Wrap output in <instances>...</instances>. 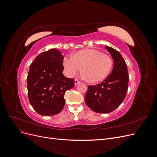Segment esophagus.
Masks as SVG:
<instances>
[{
    "label": "esophagus",
    "instance_id": "34e87169",
    "mask_svg": "<svg viewBox=\"0 0 157 157\" xmlns=\"http://www.w3.org/2000/svg\"><path fill=\"white\" fill-rule=\"evenodd\" d=\"M80 82V80H78V79H77V78L75 79V85H77Z\"/></svg>",
    "mask_w": 157,
    "mask_h": 157
}]
</instances>
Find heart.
I'll return each mask as SVG.
<instances>
[{"mask_svg": "<svg viewBox=\"0 0 157 157\" xmlns=\"http://www.w3.org/2000/svg\"><path fill=\"white\" fill-rule=\"evenodd\" d=\"M113 59L96 49L78 51L73 57L63 59V67L69 76L78 73L82 67L83 75L90 82H98L105 78L113 67Z\"/></svg>", "mask_w": 157, "mask_h": 157, "instance_id": "b5f03b06", "label": "heart"}]
</instances>
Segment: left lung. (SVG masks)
<instances>
[{
    "mask_svg": "<svg viewBox=\"0 0 157 157\" xmlns=\"http://www.w3.org/2000/svg\"><path fill=\"white\" fill-rule=\"evenodd\" d=\"M112 56L114 65L112 73L101 83L88 86L84 99L92 111L98 113H109L119 106L126 96L128 88L127 65L117 50L106 46Z\"/></svg>",
    "mask_w": 157,
    "mask_h": 157,
    "instance_id": "1",
    "label": "left lung"
}]
</instances>
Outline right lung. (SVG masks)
<instances>
[{
	"mask_svg": "<svg viewBox=\"0 0 157 157\" xmlns=\"http://www.w3.org/2000/svg\"><path fill=\"white\" fill-rule=\"evenodd\" d=\"M63 56L50 49L39 54L31 64L27 75L28 98L39 115L53 116L65 105L64 94L75 86V80L62 73Z\"/></svg>",
	"mask_w": 157,
	"mask_h": 157,
	"instance_id": "1",
	"label": "right lung"
}]
</instances>
